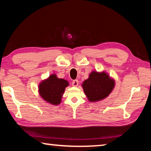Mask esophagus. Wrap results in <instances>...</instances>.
<instances>
[{
	"mask_svg": "<svg viewBox=\"0 0 151 151\" xmlns=\"http://www.w3.org/2000/svg\"><path fill=\"white\" fill-rule=\"evenodd\" d=\"M72 85L73 86H77L78 85V80H74L73 82H72Z\"/></svg>",
	"mask_w": 151,
	"mask_h": 151,
	"instance_id": "34e87169",
	"label": "esophagus"
}]
</instances>
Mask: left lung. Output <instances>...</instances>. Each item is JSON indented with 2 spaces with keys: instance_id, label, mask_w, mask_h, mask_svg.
Wrapping results in <instances>:
<instances>
[{
  "instance_id": "8db88e82",
  "label": "left lung",
  "mask_w": 151,
  "mask_h": 151,
  "mask_svg": "<svg viewBox=\"0 0 151 151\" xmlns=\"http://www.w3.org/2000/svg\"><path fill=\"white\" fill-rule=\"evenodd\" d=\"M115 85L114 79L110 78L105 72L93 71L88 78L83 83V88L90 102L103 100L109 95Z\"/></svg>"
}]
</instances>
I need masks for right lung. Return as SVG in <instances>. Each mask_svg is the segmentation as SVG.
<instances>
[{"label":"right lung","instance_id":"add662e5","mask_svg":"<svg viewBox=\"0 0 151 151\" xmlns=\"http://www.w3.org/2000/svg\"><path fill=\"white\" fill-rule=\"evenodd\" d=\"M68 85L67 81L58 78L55 74H52L39 84V94L47 103L58 105L60 103L63 94Z\"/></svg>","mask_w":151,"mask_h":151}]
</instances>
